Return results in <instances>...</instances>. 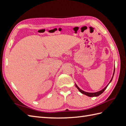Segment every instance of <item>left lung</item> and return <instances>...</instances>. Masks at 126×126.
Returning <instances> with one entry per match:
<instances>
[{
    "label": "left lung",
    "mask_w": 126,
    "mask_h": 126,
    "mask_svg": "<svg viewBox=\"0 0 126 126\" xmlns=\"http://www.w3.org/2000/svg\"><path fill=\"white\" fill-rule=\"evenodd\" d=\"M114 73H115V68H114V71L113 76V77H112V78H111V80H110V82L109 83V84L111 82V81H112V79H113L114 75ZM109 84H108L107 85V86H106L105 88H104V89H103L102 90H101V91H100V92H96V93H87V92H84V91L82 90L81 89H79V87L78 86H77V85L76 84H75V85H76V87L77 88V89H79V91L80 92H81L82 94H84V95H87V96H89V97H95V96H99L100 95H101V94H102V93L104 92V91L106 90V88H107V87H108V85H109Z\"/></svg>",
    "instance_id": "8db88e82"
}]
</instances>
